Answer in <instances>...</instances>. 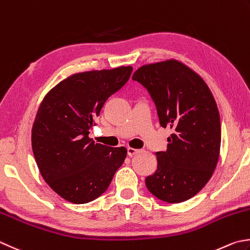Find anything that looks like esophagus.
<instances>
[{
  "label": "esophagus",
  "instance_id": "34e87169",
  "mask_svg": "<svg viewBox=\"0 0 250 250\" xmlns=\"http://www.w3.org/2000/svg\"><path fill=\"white\" fill-rule=\"evenodd\" d=\"M139 152H140V150H138V149L127 148V155H128V157H133V155L137 154V153H139Z\"/></svg>",
  "mask_w": 250,
  "mask_h": 250
}]
</instances>
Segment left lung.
Segmentation results:
<instances>
[{
  "label": "left lung",
  "mask_w": 250,
  "mask_h": 250,
  "mask_svg": "<svg viewBox=\"0 0 250 250\" xmlns=\"http://www.w3.org/2000/svg\"><path fill=\"white\" fill-rule=\"evenodd\" d=\"M131 79L147 89L160 125L173 129L167 149L155 152L157 171L146 177V186L168 204L186 201L208 183L219 160L221 122L212 93L175 60L141 66Z\"/></svg>",
  "instance_id": "left-lung-1"
}]
</instances>
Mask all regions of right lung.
<instances>
[{
	"instance_id": "add662e5",
	"label": "right lung",
	"mask_w": 250,
	"mask_h": 250,
	"mask_svg": "<svg viewBox=\"0 0 250 250\" xmlns=\"http://www.w3.org/2000/svg\"><path fill=\"white\" fill-rule=\"evenodd\" d=\"M131 66L75 74L41 102L31 133L42 177L73 204L97 199L110 186L126 158L124 147L95 144L89 134L103 105L128 82Z\"/></svg>"
}]
</instances>
